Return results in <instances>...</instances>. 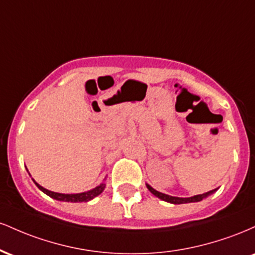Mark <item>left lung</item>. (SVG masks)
<instances>
[{
	"label": "left lung",
	"instance_id": "obj_1",
	"mask_svg": "<svg viewBox=\"0 0 255 255\" xmlns=\"http://www.w3.org/2000/svg\"><path fill=\"white\" fill-rule=\"evenodd\" d=\"M146 187H147V189L150 191L152 194L156 195L157 198H159L160 200L163 201H166V203H170V204H175V205H178V204H188V203H198V201H201L203 199L207 198L209 195H211L215 193L217 189H213V191H210L207 193H204V194H198V195H194V197H189V198H180V197H172V195H168V194H164V193L162 192H158L156 191L154 188H152L148 183H146Z\"/></svg>",
	"mask_w": 255,
	"mask_h": 255
}]
</instances>
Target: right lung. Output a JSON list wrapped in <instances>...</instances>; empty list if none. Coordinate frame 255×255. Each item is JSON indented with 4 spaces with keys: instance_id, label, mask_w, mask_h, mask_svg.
<instances>
[{
    "instance_id": "add662e5",
    "label": "right lung",
    "mask_w": 255,
    "mask_h": 255,
    "mask_svg": "<svg viewBox=\"0 0 255 255\" xmlns=\"http://www.w3.org/2000/svg\"><path fill=\"white\" fill-rule=\"evenodd\" d=\"M32 180H33V178H32ZM33 182L36 183V186L40 189V191H42L43 193H45V194L49 195L50 198L55 199V200H58V201H67V203H84V201L86 203V201L92 200L93 198H96L97 195L101 194V193L103 192L105 188V182H103V183L99 184V186L95 187V188L90 189V191H87V192L73 193V194H64V193H56V192L49 191V189L44 188V187L40 186V184H38L34 180H33Z\"/></svg>"
}]
</instances>
